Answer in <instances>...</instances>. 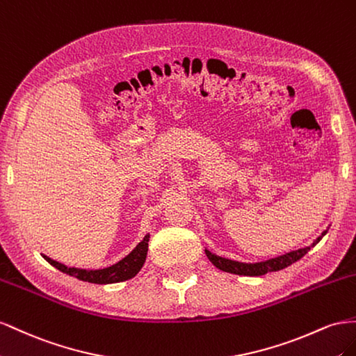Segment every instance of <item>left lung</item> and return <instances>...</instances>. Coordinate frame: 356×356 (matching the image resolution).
Listing matches in <instances>:
<instances>
[{
  "instance_id": "1",
  "label": "left lung",
  "mask_w": 356,
  "mask_h": 356,
  "mask_svg": "<svg viewBox=\"0 0 356 356\" xmlns=\"http://www.w3.org/2000/svg\"><path fill=\"white\" fill-rule=\"evenodd\" d=\"M327 231H323L322 234L307 248H301L298 250H292V252L285 253V255H280V257L271 258V259L262 261V262L248 264V262L232 261V259H228V258L218 257V255H215V253H211L207 249H206V255H207V258L210 259V262L213 264V266H215L219 270H222V271H227V273H231V274H238V276H250V277L264 276V274H267V273L279 271V270L286 268V267L291 266V264L301 259L312 248H314V246L318 245V243L322 240V237L327 234Z\"/></svg>"
}]
</instances>
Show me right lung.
<instances>
[{
	"label": "right lung",
	"instance_id": "add662e5",
	"mask_svg": "<svg viewBox=\"0 0 356 356\" xmlns=\"http://www.w3.org/2000/svg\"><path fill=\"white\" fill-rule=\"evenodd\" d=\"M149 238H150L149 234L145 236V238L138 243L129 255H127L119 262L113 264V266H110L107 268H101V270H83V268H76V267H67L64 264L54 261L52 258H49L46 255H43V258L50 264V266H54L55 268H58L59 271H63L65 274H70V276L77 277L79 280L98 283V285H107V283L125 282L136 276L146 261Z\"/></svg>",
	"mask_w": 356,
	"mask_h": 356
}]
</instances>
